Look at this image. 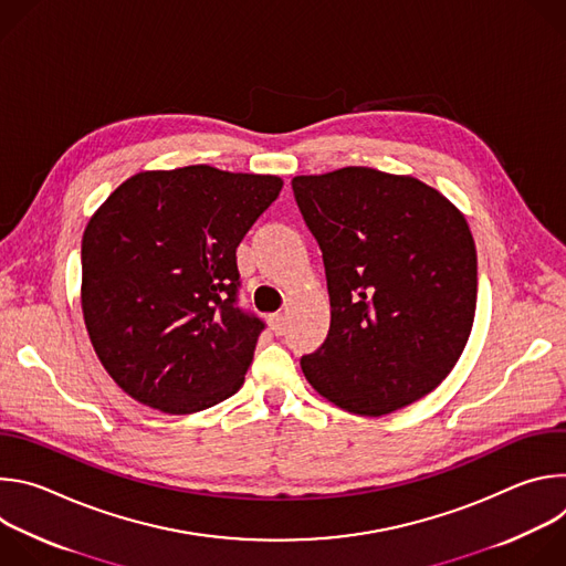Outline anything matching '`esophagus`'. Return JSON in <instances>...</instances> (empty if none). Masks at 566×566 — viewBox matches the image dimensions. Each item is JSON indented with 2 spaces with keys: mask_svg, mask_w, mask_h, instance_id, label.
<instances>
[{
  "mask_svg": "<svg viewBox=\"0 0 566 566\" xmlns=\"http://www.w3.org/2000/svg\"><path fill=\"white\" fill-rule=\"evenodd\" d=\"M269 325H271L275 336H282L284 329H286V315L284 313H271L269 315Z\"/></svg>",
  "mask_w": 566,
  "mask_h": 566,
  "instance_id": "34e87169",
  "label": "esophagus"
}]
</instances>
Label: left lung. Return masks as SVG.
<instances>
[{
    "mask_svg": "<svg viewBox=\"0 0 566 566\" xmlns=\"http://www.w3.org/2000/svg\"><path fill=\"white\" fill-rule=\"evenodd\" d=\"M325 262L332 325L300 358L338 408L380 417L430 394L474 319L476 251L463 214L415 177L343 168L291 181Z\"/></svg>",
    "mask_w": 566,
    "mask_h": 566,
    "instance_id": "1",
    "label": "left lung"
}]
</instances>
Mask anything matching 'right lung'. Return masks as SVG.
Instances as JSON below:
<instances>
[{
  "label": "right lung",
  "instance_id": "right-lung-1",
  "mask_svg": "<svg viewBox=\"0 0 566 566\" xmlns=\"http://www.w3.org/2000/svg\"><path fill=\"white\" fill-rule=\"evenodd\" d=\"M282 186L210 166L140 172L90 219L85 325L134 400L192 415L244 382L264 322L237 304V247Z\"/></svg>",
  "mask_w": 566,
  "mask_h": 566
}]
</instances>
